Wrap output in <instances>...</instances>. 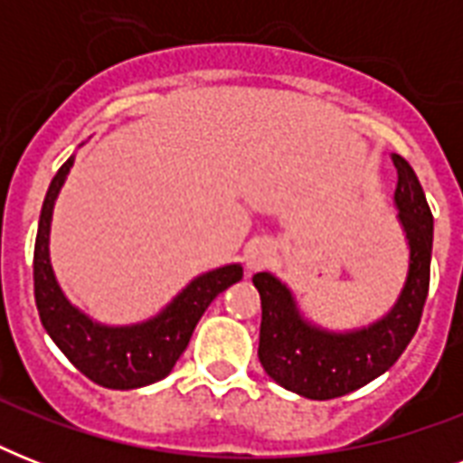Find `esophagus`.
<instances>
[{"label":"esophagus","mask_w":463,"mask_h":463,"mask_svg":"<svg viewBox=\"0 0 463 463\" xmlns=\"http://www.w3.org/2000/svg\"><path fill=\"white\" fill-rule=\"evenodd\" d=\"M274 260V250L269 245L267 240H252L245 250V261H247V269H264L269 267V261Z\"/></svg>","instance_id":"esophagus-1"}]
</instances>
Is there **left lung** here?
I'll use <instances>...</instances> for the list:
<instances>
[{"label": "left lung", "mask_w": 463, "mask_h": 463, "mask_svg": "<svg viewBox=\"0 0 463 463\" xmlns=\"http://www.w3.org/2000/svg\"><path fill=\"white\" fill-rule=\"evenodd\" d=\"M396 206L411 245L409 279L384 319L351 334H331L298 315L290 290L271 274H254L261 298L260 360L269 377L300 396L326 402L351 394L402 358L423 317L430 288L432 211L409 160L394 154Z\"/></svg>", "instance_id": "1"}]
</instances>
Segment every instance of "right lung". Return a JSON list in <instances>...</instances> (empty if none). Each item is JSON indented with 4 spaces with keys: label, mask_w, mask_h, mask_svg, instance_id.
<instances>
[{
    "label": "right lung",
    "mask_w": 463,
    "mask_h": 463,
    "mask_svg": "<svg viewBox=\"0 0 463 463\" xmlns=\"http://www.w3.org/2000/svg\"><path fill=\"white\" fill-rule=\"evenodd\" d=\"M74 156L57 170L50 182L40 211L35 252H33V288L40 322L60 351L89 380L108 389H137L163 380L187 348L196 322L202 319L213 298L242 279V267L216 269L199 276L167 305L156 319L137 326H100L71 307L54 281L47 235L54 199L60 194Z\"/></svg>",
    "instance_id": "add662e5"
}]
</instances>
